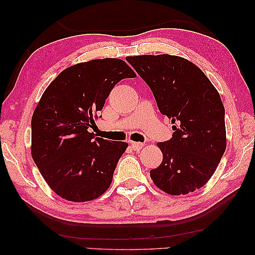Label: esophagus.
<instances>
[{
	"instance_id": "1",
	"label": "esophagus",
	"mask_w": 255,
	"mask_h": 255,
	"mask_svg": "<svg viewBox=\"0 0 255 255\" xmlns=\"http://www.w3.org/2000/svg\"><path fill=\"white\" fill-rule=\"evenodd\" d=\"M130 145H131V147L134 149V151H140V149L142 148V146H144V144H141V142H137V141H131Z\"/></svg>"
}]
</instances>
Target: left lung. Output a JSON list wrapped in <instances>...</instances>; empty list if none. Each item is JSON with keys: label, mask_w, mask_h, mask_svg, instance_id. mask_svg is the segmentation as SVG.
<instances>
[{"label": "left lung", "mask_w": 255, "mask_h": 255, "mask_svg": "<svg viewBox=\"0 0 255 255\" xmlns=\"http://www.w3.org/2000/svg\"><path fill=\"white\" fill-rule=\"evenodd\" d=\"M127 61L173 124L172 139L156 144L162 162L149 172L153 182L175 196L200 189L226 148L225 110L217 89L196 65L177 55H135Z\"/></svg>", "instance_id": "obj_1"}]
</instances>
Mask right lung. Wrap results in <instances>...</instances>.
<instances>
[{
  "label": "right lung",
  "instance_id": "add662e5",
  "mask_svg": "<svg viewBox=\"0 0 255 255\" xmlns=\"http://www.w3.org/2000/svg\"><path fill=\"white\" fill-rule=\"evenodd\" d=\"M135 76L121 59H96L64 69L41 95L31 120V155L58 196L88 202L110 187L128 144L95 138L88 128L115 85Z\"/></svg>",
  "mask_w": 255,
  "mask_h": 255
}]
</instances>
